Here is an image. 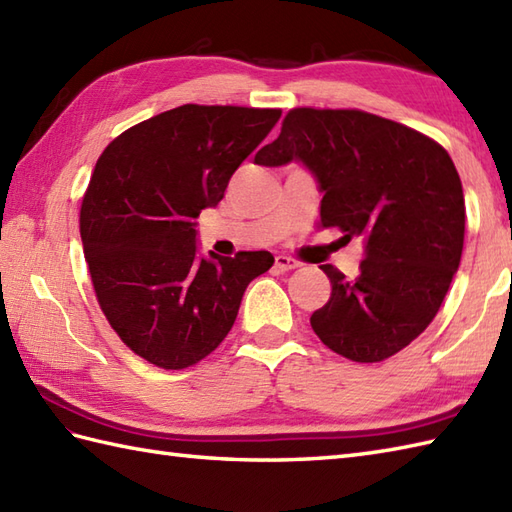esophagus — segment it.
I'll return each instance as SVG.
<instances>
[{
    "instance_id": "1",
    "label": "esophagus",
    "mask_w": 512,
    "mask_h": 512,
    "mask_svg": "<svg viewBox=\"0 0 512 512\" xmlns=\"http://www.w3.org/2000/svg\"><path fill=\"white\" fill-rule=\"evenodd\" d=\"M275 268L279 270V273H286V270L299 268V262H297V259H292V257H286V255H277L275 257Z\"/></svg>"
}]
</instances>
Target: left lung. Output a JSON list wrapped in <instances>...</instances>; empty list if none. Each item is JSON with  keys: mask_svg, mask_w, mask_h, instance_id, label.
<instances>
[{"mask_svg": "<svg viewBox=\"0 0 512 512\" xmlns=\"http://www.w3.org/2000/svg\"><path fill=\"white\" fill-rule=\"evenodd\" d=\"M299 160L319 182L321 226L363 237L365 259L347 279L332 264V295L310 317L323 345L378 363L427 330L458 273L464 193L447 149L416 129L361 110L297 107L255 162Z\"/></svg>", "mask_w": 512, "mask_h": 512, "instance_id": "8db88e82", "label": "left lung"}]
</instances>
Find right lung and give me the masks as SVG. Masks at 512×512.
<instances>
[{"mask_svg":"<svg viewBox=\"0 0 512 512\" xmlns=\"http://www.w3.org/2000/svg\"><path fill=\"white\" fill-rule=\"evenodd\" d=\"M281 110L180 105L105 147L81 204L96 299L121 341L162 369L191 367L231 332L250 281L275 257L198 255L195 217L224 198L235 169Z\"/></svg>","mask_w":512,"mask_h":512,"instance_id":"1","label":"right lung"}]
</instances>
